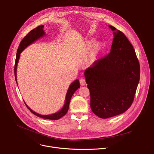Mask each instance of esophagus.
Returning <instances> with one entry per match:
<instances>
[{"mask_svg":"<svg viewBox=\"0 0 154 154\" xmlns=\"http://www.w3.org/2000/svg\"><path fill=\"white\" fill-rule=\"evenodd\" d=\"M80 85H81V86H84V85H85V84H86V81H85V80L83 79H81L80 80Z\"/></svg>","mask_w":154,"mask_h":154,"instance_id":"34e87169","label":"esophagus"}]
</instances>
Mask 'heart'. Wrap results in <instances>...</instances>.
<instances>
[{
	"label": "heart",
	"mask_w": 154,
	"mask_h": 154,
	"mask_svg": "<svg viewBox=\"0 0 154 154\" xmlns=\"http://www.w3.org/2000/svg\"><path fill=\"white\" fill-rule=\"evenodd\" d=\"M93 43L94 41L90 40L87 41L85 45V49L86 51L91 49L86 58V63L89 66L94 64L97 61L103 48V45L100 42H96L94 45Z\"/></svg>",
	"instance_id": "1"
}]
</instances>
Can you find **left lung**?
<instances>
[{"label": "left lung", "mask_w": 154, "mask_h": 154, "mask_svg": "<svg viewBox=\"0 0 154 154\" xmlns=\"http://www.w3.org/2000/svg\"><path fill=\"white\" fill-rule=\"evenodd\" d=\"M110 52L85 72L93 112L106 119L124 113L131 105L140 81V66L135 49L125 35L112 26Z\"/></svg>", "instance_id": "obj_1"}]
</instances>
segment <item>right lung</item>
Listing matches in <instances>:
<instances>
[{"label":"right lung","mask_w":154,"mask_h":154,"mask_svg":"<svg viewBox=\"0 0 154 154\" xmlns=\"http://www.w3.org/2000/svg\"><path fill=\"white\" fill-rule=\"evenodd\" d=\"M44 28V25L39 26L37 27L36 28L33 29L31 30L24 38L20 42V45L19 46V48L17 51L16 53V61H15V65H14V77H15V80L17 83V79H16V71H17V65L19 61V59L20 58V54L23 52L27 46H29L31 44L38 40V39L42 38L45 35V32L43 30ZM80 88V83L79 80L78 79L75 80L69 86V88L68 90L66 95V98H65V102L63 106V108L60 109V111L58 112L49 115H39L35 112H33L32 109H30L28 105L26 103L24 102L26 105L27 107L29 109V110L35 115L44 118V119H51V120H57L60 119L61 117L64 116L67 113L69 106V103L73 95V94L75 92V91L79 88Z\"/></svg>","instance_id":"1"}]
</instances>
